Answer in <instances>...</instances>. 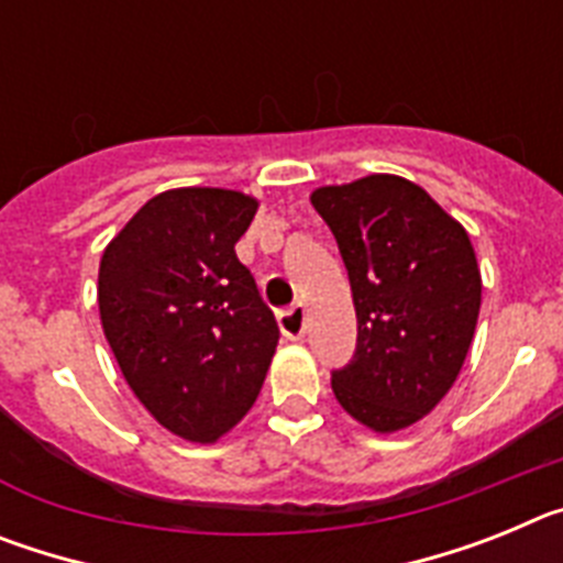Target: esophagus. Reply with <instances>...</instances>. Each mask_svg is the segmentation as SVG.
<instances>
[{
    "mask_svg": "<svg viewBox=\"0 0 563 563\" xmlns=\"http://www.w3.org/2000/svg\"><path fill=\"white\" fill-rule=\"evenodd\" d=\"M278 327L285 332V338L290 341H298L307 330V307L305 305H292L290 310L278 312Z\"/></svg>",
    "mask_w": 563,
    "mask_h": 563,
    "instance_id": "esophagus-1",
    "label": "esophagus"
}]
</instances>
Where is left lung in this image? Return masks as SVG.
<instances>
[{
  "instance_id": "left-lung-1",
  "label": "left lung",
  "mask_w": 563,
  "mask_h": 563,
  "mask_svg": "<svg viewBox=\"0 0 563 563\" xmlns=\"http://www.w3.org/2000/svg\"><path fill=\"white\" fill-rule=\"evenodd\" d=\"M350 273L357 346L332 391L377 434L409 429L449 395L474 341L482 276L465 228L395 174L312 191Z\"/></svg>"
}]
</instances>
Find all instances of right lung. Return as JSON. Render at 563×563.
Here are the masks:
<instances>
[{"label": "right lung", "instance_id": "add662e5", "mask_svg": "<svg viewBox=\"0 0 563 563\" xmlns=\"http://www.w3.org/2000/svg\"><path fill=\"white\" fill-rule=\"evenodd\" d=\"M258 202L172 188L112 239L98 271L103 335L129 389L163 429L217 442L256 402L278 324L233 245Z\"/></svg>", "mask_w": 563, "mask_h": 563}]
</instances>
